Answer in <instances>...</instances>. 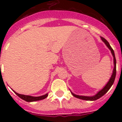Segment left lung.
<instances>
[{
    "label": "left lung",
    "mask_w": 122,
    "mask_h": 122,
    "mask_svg": "<svg viewBox=\"0 0 122 122\" xmlns=\"http://www.w3.org/2000/svg\"><path fill=\"white\" fill-rule=\"evenodd\" d=\"M101 40L103 41L104 43L106 46L109 48L111 52V54L112 55L113 57H114V69H113V71L112 74L111 75V77H110L109 80L107 82V83L105 85L103 89L100 90L98 92H97V93L93 96H91V97H89V96H81V95H77L74 94L72 92H71V94L74 96V97L77 98L79 99H81V100H87V101H95V100H97L98 99H99L100 98H101V97H103L104 94L107 93V91L110 89V88L111 87V86H112L113 84H114V80H115V78H116V57H115V54H114V51L112 49V48H111V46H110L109 43H108L106 40L105 38H104L103 37H101Z\"/></svg>",
    "instance_id": "1"
}]
</instances>
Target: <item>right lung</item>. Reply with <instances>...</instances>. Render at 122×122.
Wrapping results in <instances>:
<instances>
[{"mask_svg": "<svg viewBox=\"0 0 122 122\" xmlns=\"http://www.w3.org/2000/svg\"><path fill=\"white\" fill-rule=\"evenodd\" d=\"M13 91L15 93V94L17 95L19 98H21V99L25 100V101H27V102H33V101H39V100H43V99L46 98L48 96V93H46V94L44 95L40 96V97H32V96L30 95H25L19 94V93H17V92H16L13 90Z\"/></svg>", "mask_w": 122, "mask_h": 122, "instance_id": "right-lung-1", "label": "right lung"}]
</instances>
